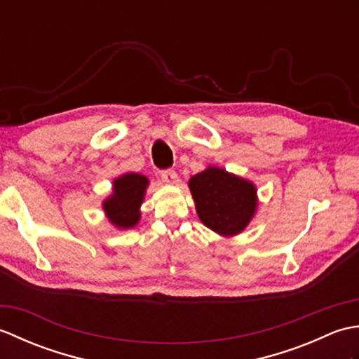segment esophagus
I'll return each instance as SVG.
<instances>
[{
  "label": "esophagus",
  "instance_id": "1",
  "mask_svg": "<svg viewBox=\"0 0 359 359\" xmlns=\"http://www.w3.org/2000/svg\"><path fill=\"white\" fill-rule=\"evenodd\" d=\"M162 180L165 182L166 185H175L179 182V175H177V172H175V171L168 170V171L162 172Z\"/></svg>",
  "mask_w": 359,
  "mask_h": 359
}]
</instances>
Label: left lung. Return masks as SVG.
Listing matches in <instances>:
<instances>
[{"label": "left lung", "instance_id": "1", "mask_svg": "<svg viewBox=\"0 0 359 359\" xmlns=\"http://www.w3.org/2000/svg\"><path fill=\"white\" fill-rule=\"evenodd\" d=\"M188 187L201 222L224 238L241 234L257 211L256 185L224 168H205L189 179Z\"/></svg>", "mask_w": 359, "mask_h": 359}]
</instances>
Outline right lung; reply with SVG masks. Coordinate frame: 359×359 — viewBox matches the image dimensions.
Returning a JSON list of instances; mask_svg holds the SVG:
<instances>
[{
    "mask_svg": "<svg viewBox=\"0 0 359 359\" xmlns=\"http://www.w3.org/2000/svg\"><path fill=\"white\" fill-rule=\"evenodd\" d=\"M149 179L140 172H125L112 182V193L102 203L106 219L117 230H129L140 222V207Z\"/></svg>",
    "mask_w": 359,
    "mask_h": 359,
    "instance_id": "add662e5",
    "label": "right lung"
}]
</instances>
